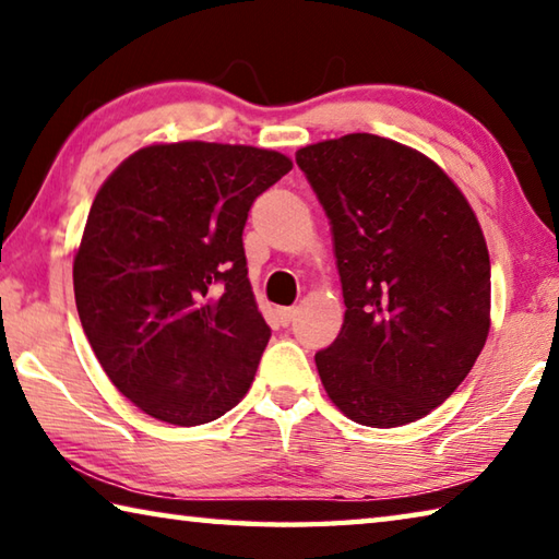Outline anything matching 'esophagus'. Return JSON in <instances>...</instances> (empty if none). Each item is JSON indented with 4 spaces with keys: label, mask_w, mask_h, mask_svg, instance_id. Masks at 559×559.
<instances>
[{
    "label": "esophagus",
    "mask_w": 559,
    "mask_h": 559,
    "mask_svg": "<svg viewBox=\"0 0 559 559\" xmlns=\"http://www.w3.org/2000/svg\"><path fill=\"white\" fill-rule=\"evenodd\" d=\"M295 314H298V308H281V310H278L281 324H283V326H288V324L295 320Z\"/></svg>",
    "instance_id": "1"
}]
</instances>
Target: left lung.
<instances>
[{
  "label": "left lung",
  "mask_w": 559,
  "mask_h": 559,
  "mask_svg": "<svg viewBox=\"0 0 559 559\" xmlns=\"http://www.w3.org/2000/svg\"><path fill=\"white\" fill-rule=\"evenodd\" d=\"M332 225L344 324L314 354L348 419L392 429L453 395L489 334L485 235L431 159L370 133L298 150Z\"/></svg>",
  "instance_id": "left-lung-1"
}]
</instances>
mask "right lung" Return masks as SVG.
Returning <instances> with one entry per match:
<instances>
[{
    "mask_svg": "<svg viewBox=\"0 0 559 559\" xmlns=\"http://www.w3.org/2000/svg\"><path fill=\"white\" fill-rule=\"evenodd\" d=\"M288 157L217 142L130 155L92 203L74 257L82 330L120 395L199 426L247 395L271 326L247 278L249 207Z\"/></svg>",
    "mask_w": 559,
    "mask_h": 559,
    "instance_id": "right-lung-1",
    "label": "right lung"
}]
</instances>
